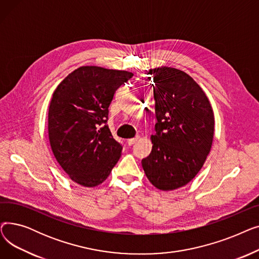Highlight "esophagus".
Instances as JSON below:
<instances>
[{
  "label": "esophagus",
  "mask_w": 259,
  "mask_h": 259,
  "mask_svg": "<svg viewBox=\"0 0 259 259\" xmlns=\"http://www.w3.org/2000/svg\"><path fill=\"white\" fill-rule=\"evenodd\" d=\"M139 140H140V137H137V138H134V139H129V140L127 141V143H128L129 146H132L133 144L137 143Z\"/></svg>",
  "instance_id": "1"
}]
</instances>
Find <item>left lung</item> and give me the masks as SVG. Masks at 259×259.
<instances>
[{
  "mask_svg": "<svg viewBox=\"0 0 259 259\" xmlns=\"http://www.w3.org/2000/svg\"><path fill=\"white\" fill-rule=\"evenodd\" d=\"M153 78L155 134L152 151L142 160L147 179L161 191L186 186L200 171L214 137L209 99L186 72L161 66L148 72Z\"/></svg>",
  "mask_w": 259,
  "mask_h": 259,
  "instance_id": "left-lung-1",
  "label": "left lung"
}]
</instances>
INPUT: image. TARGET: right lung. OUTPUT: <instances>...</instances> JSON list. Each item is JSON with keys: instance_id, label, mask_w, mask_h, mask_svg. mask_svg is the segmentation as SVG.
<instances>
[{"instance_id": "1", "label": "right lung", "mask_w": 259, "mask_h": 259, "mask_svg": "<svg viewBox=\"0 0 259 259\" xmlns=\"http://www.w3.org/2000/svg\"><path fill=\"white\" fill-rule=\"evenodd\" d=\"M133 76L125 70L81 66L54 90L48 111L51 150L70 180L97 187L110 174L121 154L107 125L114 92Z\"/></svg>"}]
</instances>
